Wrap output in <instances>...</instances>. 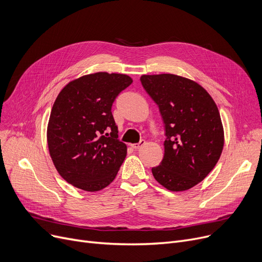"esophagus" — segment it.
I'll use <instances>...</instances> for the list:
<instances>
[{
	"label": "esophagus",
	"mask_w": 262,
	"mask_h": 262,
	"mask_svg": "<svg viewBox=\"0 0 262 262\" xmlns=\"http://www.w3.org/2000/svg\"><path fill=\"white\" fill-rule=\"evenodd\" d=\"M145 145V141L144 140H141L139 143H136V144H132L131 146H132V148L133 149H139V148H141L142 146H144Z\"/></svg>",
	"instance_id": "obj_1"
}]
</instances>
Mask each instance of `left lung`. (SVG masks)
Returning <instances> with one entry per match:
<instances>
[{
  "label": "left lung",
  "instance_id": "left-lung-1",
  "mask_svg": "<svg viewBox=\"0 0 262 262\" xmlns=\"http://www.w3.org/2000/svg\"><path fill=\"white\" fill-rule=\"evenodd\" d=\"M158 104L165 127L164 157L152 167L155 179L172 192L186 191L214 168L224 147L219 108L198 83L176 74L141 77Z\"/></svg>",
  "mask_w": 262,
  "mask_h": 262
}]
</instances>
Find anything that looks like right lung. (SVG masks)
I'll return each instance as SVG.
<instances>
[{
    "instance_id": "1",
    "label": "right lung",
    "mask_w": 262,
    "mask_h": 262,
    "mask_svg": "<svg viewBox=\"0 0 262 262\" xmlns=\"http://www.w3.org/2000/svg\"><path fill=\"white\" fill-rule=\"evenodd\" d=\"M127 74L96 72L69 82L50 114L47 141L53 164L68 183L87 192L113 181L127 156L112 105L132 83Z\"/></svg>"
}]
</instances>
